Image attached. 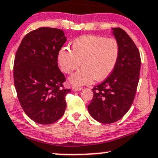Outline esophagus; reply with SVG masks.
<instances>
[{
	"mask_svg": "<svg viewBox=\"0 0 158 158\" xmlns=\"http://www.w3.org/2000/svg\"><path fill=\"white\" fill-rule=\"evenodd\" d=\"M82 89V88H80V87H76V86H73V90L76 91V92H79V91H81Z\"/></svg>",
	"mask_w": 158,
	"mask_h": 158,
	"instance_id": "34e87169",
	"label": "esophagus"
}]
</instances>
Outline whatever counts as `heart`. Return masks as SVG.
<instances>
[{
    "instance_id": "b5f03b06",
    "label": "heart",
    "mask_w": 158,
    "mask_h": 158,
    "mask_svg": "<svg viewBox=\"0 0 158 158\" xmlns=\"http://www.w3.org/2000/svg\"><path fill=\"white\" fill-rule=\"evenodd\" d=\"M119 54V43L115 39L87 35L73 41L72 51L68 48L60 50L57 60L61 69L67 74L82 63V67L69 79L74 86H81L108 77L117 65Z\"/></svg>"
}]
</instances>
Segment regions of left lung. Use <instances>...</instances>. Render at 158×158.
<instances>
[{
  "instance_id": "1",
  "label": "left lung",
  "mask_w": 158,
  "mask_h": 158,
  "mask_svg": "<svg viewBox=\"0 0 158 158\" xmlns=\"http://www.w3.org/2000/svg\"><path fill=\"white\" fill-rule=\"evenodd\" d=\"M118 41L119 54L114 71L102 83L92 89L93 98L88 105L90 115L101 123L117 122L132 106L139 80L141 57L129 35L120 28H113Z\"/></svg>"
}]
</instances>
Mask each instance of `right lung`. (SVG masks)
<instances>
[{
	"mask_svg": "<svg viewBox=\"0 0 158 158\" xmlns=\"http://www.w3.org/2000/svg\"><path fill=\"white\" fill-rule=\"evenodd\" d=\"M64 31L41 27L23 38L16 53L13 79L17 97L26 115L39 124H51L64 115L65 76L57 56L66 42Z\"/></svg>",
	"mask_w": 158,
	"mask_h": 158,
	"instance_id": "add662e5",
	"label": "right lung"
}]
</instances>
